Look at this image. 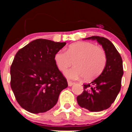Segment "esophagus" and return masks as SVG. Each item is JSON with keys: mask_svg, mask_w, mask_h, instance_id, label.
Returning a JSON list of instances; mask_svg holds the SVG:
<instances>
[{"mask_svg": "<svg viewBox=\"0 0 132 132\" xmlns=\"http://www.w3.org/2000/svg\"><path fill=\"white\" fill-rule=\"evenodd\" d=\"M73 84H74V82H73L72 81H71V80H68V85L69 87H71Z\"/></svg>", "mask_w": 132, "mask_h": 132, "instance_id": "esophagus-1", "label": "esophagus"}]
</instances>
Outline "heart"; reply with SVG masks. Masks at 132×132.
Returning <instances> with one entry per match:
<instances>
[{
	"label": "heart",
	"instance_id": "heart-1",
	"mask_svg": "<svg viewBox=\"0 0 132 132\" xmlns=\"http://www.w3.org/2000/svg\"><path fill=\"white\" fill-rule=\"evenodd\" d=\"M54 61L59 71L64 73L74 64L66 75L77 79L85 76L92 79L102 73L106 63V55L103 49L87 42H78L69 46L66 52L59 51L54 56Z\"/></svg>",
	"mask_w": 132,
	"mask_h": 132
}]
</instances>
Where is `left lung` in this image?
Listing matches in <instances>:
<instances>
[{"mask_svg":"<svg viewBox=\"0 0 132 132\" xmlns=\"http://www.w3.org/2000/svg\"><path fill=\"white\" fill-rule=\"evenodd\" d=\"M86 39H96L102 45L106 55V63L96 79L84 84L83 92L77 100L80 107L90 112H100L110 107L120 90L123 63L120 54L109 39L100 36Z\"/></svg>","mask_w":132,"mask_h":132,"instance_id":"1","label":"left lung"}]
</instances>
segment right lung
<instances>
[{
    "label": "right lung",
    "instance_id": "add662e5",
    "mask_svg": "<svg viewBox=\"0 0 132 132\" xmlns=\"http://www.w3.org/2000/svg\"><path fill=\"white\" fill-rule=\"evenodd\" d=\"M65 45V42L38 39L16 53L10 67V86L18 103L27 111L47 112L68 87L54 61L55 53Z\"/></svg>",
    "mask_w": 132,
    "mask_h": 132
}]
</instances>
